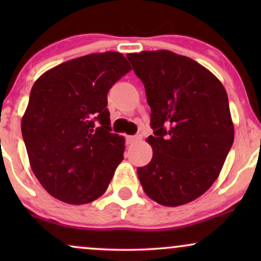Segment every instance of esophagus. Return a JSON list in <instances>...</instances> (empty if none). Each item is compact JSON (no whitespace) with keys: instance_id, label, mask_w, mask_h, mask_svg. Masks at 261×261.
Returning a JSON list of instances; mask_svg holds the SVG:
<instances>
[{"instance_id":"1","label":"esophagus","mask_w":261,"mask_h":261,"mask_svg":"<svg viewBox=\"0 0 261 261\" xmlns=\"http://www.w3.org/2000/svg\"><path fill=\"white\" fill-rule=\"evenodd\" d=\"M140 140V136H126V143L127 145H133V143L137 142Z\"/></svg>"}]
</instances>
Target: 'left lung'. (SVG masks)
Here are the masks:
<instances>
[{
    "instance_id": "obj_1",
    "label": "left lung",
    "mask_w": 261,
    "mask_h": 261,
    "mask_svg": "<svg viewBox=\"0 0 261 261\" xmlns=\"http://www.w3.org/2000/svg\"><path fill=\"white\" fill-rule=\"evenodd\" d=\"M126 58L151 108L153 155L137 168L143 191L163 206L193 201L220 175L234 140L226 89L207 68L168 50Z\"/></svg>"
}]
</instances>
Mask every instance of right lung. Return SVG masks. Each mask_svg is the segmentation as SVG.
I'll list each match as a JSON object with an SVG mask.
<instances>
[{"instance_id": "obj_1", "label": "right lung", "mask_w": 261, "mask_h": 261, "mask_svg": "<svg viewBox=\"0 0 261 261\" xmlns=\"http://www.w3.org/2000/svg\"><path fill=\"white\" fill-rule=\"evenodd\" d=\"M131 70L120 53L91 54L35 81L22 135L35 176L50 195L83 205L103 195L124 160L125 140L112 134L108 92Z\"/></svg>"}]
</instances>
